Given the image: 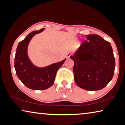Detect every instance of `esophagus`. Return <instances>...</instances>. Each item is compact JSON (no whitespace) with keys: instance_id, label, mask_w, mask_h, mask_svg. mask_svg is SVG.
<instances>
[{"instance_id":"obj_1","label":"esophagus","mask_w":125,"mask_h":125,"mask_svg":"<svg viewBox=\"0 0 125 125\" xmlns=\"http://www.w3.org/2000/svg\"><path fill=\"white\" fill-rule=\"evenodd\" d=\"M71 55V53L70 52H68L67 53V57H70Z\"/></svg>"}]
</instances>
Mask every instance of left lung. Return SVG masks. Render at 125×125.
Returning a JSON list of instances; mask_svg holds the SVG:
<instances>
[{
  "mask_svg": "<svg viewBox=\"0 0 125 125\" xmlns=\"http://www.w3.org/2000/svg\"><path fill=\"white\" fill-rule=\"evenodd\" d=\"M73 55V71L78 86L89 91L99 90L112 79L115 59L110 42L98 35H86Z\"/></svg>",
  "mask_w": 125,
  "mask_h": 125,
  "instance_id": "8db88e82",
  "label": "left lung"
}]
</instances>
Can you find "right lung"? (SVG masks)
<instances>
[{
	"instance_id": "1",
	"label": "right lung",
	"mask_w": 125,
	"mask_h": 125,
	"mask_svg": "<svg viewBox=\"0 0 125 125\" xmlns=\"http://www.w3.org/2000/svg\"><path fill=\"white\" fill-rule=\"evenodd\" d=\"M44 29L30 33L20 42L17 48L14 58V68L18 79L28 88L36 90L48 89L54 83L57 72L66 59L43 68L35 66L27 55V46L31 39Z\"/></svg>"
}]
</instances>
